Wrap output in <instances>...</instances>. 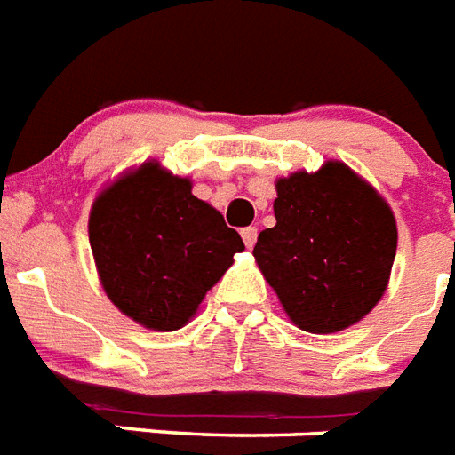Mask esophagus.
Masks as SVG:
<instances>
[{"instance_id": "esophagus-1", "label": "esophagus", "mask_w": 455, "mask_h": 455, "mask_svg": "<svg viewBox=\"0 0 455 455\" xmlns=\"http://www.w3.org/2000/svg\"><path fill=\"white\" fill-rule=\"evenodd\" d=\"M241 235H243V243H245L248 248H252V245L258 243V228L255 227H245L241 231Z\"/></svg>"}]
</instances>
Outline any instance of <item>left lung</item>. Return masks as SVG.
<instances>
[{"label": "left lung", "instance_id": "obj_1", "mask_svg": "<svg viewBox=\"0 0 455 455\" xmlns=\"http://www.w3.org/2000/svg\"><path fill=\"white\" fill-rule=\"evenodd\" d=\"M274 217L252 255L296 327L334 334L379 303L396 258V220L353 169L327 162L279 179Z\"/></svg>", "mask_w": 455, "mask_h": 455}]
</instances>
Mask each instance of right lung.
Here are the masks:
<instances>
[{"label": "right lung", "instance_id": "obj_1", "mask_svg": "<svg viewBox=\"0 0 455 455\" xmlns=\"http://www.w3.org/2000/svg\"><path fill=\"white\" fill-rule=\"evenodd\" d=\"M190 190V179L145 162L109 183L90 210V248L104 293L155 331L190 322L235 252L245 251L238 231Z\"/></svg>", "mask_w": 455, "mask_h": 455}]
</instances>
